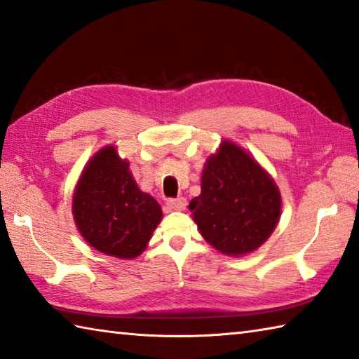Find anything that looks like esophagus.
<instances>
[{
	"mask_svg": "<svg viewBox=\"0 0 359 359\" xmlns=\"http://www.w3.org/2000/svg\"><path fill=\"white\" fill-rule=\"evenodd\" d=\"M166 207L170 211H184L187 208V201L184 197H177V199H170L166 202Z\"/></svg>",
	"mask_w": 359,
	"mask_h": 359,
	"instance_id": "obj_1",
	"label": "esophagus"
}]
</instances>
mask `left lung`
<instances>
[{
  "instance_id": "obj_1",
  "label": "left lung",
  "mask_w": 359,
  "mask_h": 359,
  "mask_svg": "<svg viewBox=\"0 0 359 359\" xmlns=\"http://www.w3.org/2000/svg\"><path fill=\"white\" fill-rule=\"evenodd\" d=\"M189 210L203 239L222 255L253 253L276 228L282 199L271 175L231 140L203 166L201 194Z\"/></svg>"
}]
</instances>
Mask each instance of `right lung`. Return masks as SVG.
Instances as JSON below:
<instances>
[{
  "label": "right lung",
  "mask_w": 359,
  "mask_h": 359,
  "mask_svg": "<svg viewBox=\"0 0 359 359\" xmlns=\"http://www.w3.org/2000/svg\"><path fill=\"white\" fill-rule=\"evenodd\" d=\"M72 216L81 238L106 256H140L162 220L154 197L137 187L114 144L97 151L79 177Z\"/></svg>",
  "instance_id": "add662e5"
}]
</instances>
